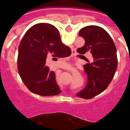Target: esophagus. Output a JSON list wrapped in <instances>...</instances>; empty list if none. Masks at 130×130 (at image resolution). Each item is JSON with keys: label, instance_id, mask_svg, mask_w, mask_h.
<instances>
[{"label": "esophagus", "instance_id": "esophagus-1", "mask_svg": "<svg viewBox=\"0 0 130 130\" xmlns=\"http://www.w3.org/2000/svg\"><path fill=\"white\" fill-rule=\"evenodd\" d=\"M72 53H73V54H76V50H73L72 51Z\"/></svg>", "mask_w": 130, "mask_h": 130}]
</instances>
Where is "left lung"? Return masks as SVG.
Returning <instances> with one entry per match:
<instances>
[{"label":"left lung","mask_w":130,"mask_h":130,"mask_svg":"<svg viewBox=\"0 0 130 130\" xmlns=\"http://www.w3.org/2000/svg\"><path fill=\"white\" fill-rule=\"evenodd\" d=\"M79 35L86 43L77 52L80 56L90 52L93 59L84 65L87 75V84L77 96L90 99L103 92L111 83L117 68V50L111 36L100 27H84Z\"/></svg>","instance_id":"left-lung-1"}]
</instances>
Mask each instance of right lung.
Segmentation results:
<instances>
[{
	"mask_svg": "<svg viewBox=\"0 0 130 130\" xmlns=\"http://www.w3.org/2000/svg\"><path fill=\"white\" fill-rule=\"evenodd\" d=\"M71 53L54 26L47 23L34 25L27 31L19 46L18 68L21 78L32 93L41 96L58 95L61 91L54 72L45 65L46 57L48 54L56 59L66 57Z\"/></svg>",
	"mask_w": 130,
	"mask_h": 130,
	"instance_id": "1",
	"label": "right lung"
}]
</instances>
